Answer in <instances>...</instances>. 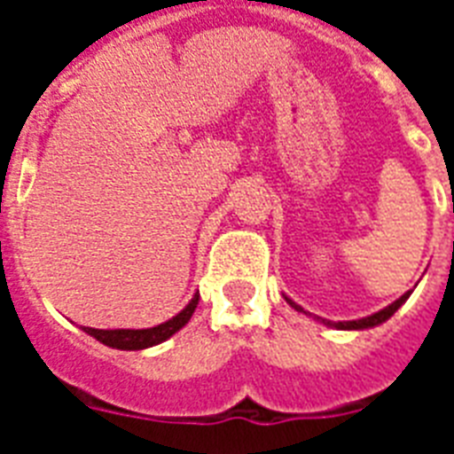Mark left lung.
Masks as SVG:
<instances>
[{
  "instance_id": "left-lung-1",
  "label": "left lung",
  "mask_w": 454,
  "mask_h": 454,
  "mask_svg": "<svg viewBox=\"0 0 454 454\" xmlns=\"http://www.w3.org/2000/svg\"><path fill=\"white\" fill-rule=\"evenodd\" d=\"M410 294H412V290L405 292V294H403L401 299H395L394 303H388L387 309L377 310V313H372V316H367V317H358V320H339V323H332V320H323V317H316V320H320V323L327 325V327H334V330H370V327H377V325L387 323L388 317L394 316L395 310L401 309L403 303L408 301ZM285 301L290 303L294 310H299V313H306V310H303L297 301H292L290 297H285ZM306 316H310V313H306Z\"/></svg>"
}]
</instances>
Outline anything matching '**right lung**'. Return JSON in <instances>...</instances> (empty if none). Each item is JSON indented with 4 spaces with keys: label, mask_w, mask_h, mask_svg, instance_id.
Segmentation results:
<instances>
[{
    "label": "right lung",
    "mask_w": 454,
    "mask_h": 454,
    "mask_svg": "<svg viewBox=\"0 0 454 454\" xmlns=\"http://www.w3.org/2000/svg\"><path fill=\"white\" fill-rule=\"evenodd\" d=\"M200 294L195 292L192 299L185 303L184 310H178L176 316L169 317L167 323H160L155 327H145V330H96V327H84L87 334L98 339L101 344L110 346V348H120V351H141V348H151V346L162 344L171 334H176L184 327L191 316L198 309Z\"/></svg>",
    "instance_id": "obj_1"
}]
</instances>
